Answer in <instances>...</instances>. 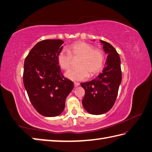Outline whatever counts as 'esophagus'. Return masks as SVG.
Here are the masks:
<instances>
[{
	"mask_svg": "<svg viewBox=\"0 0 152 152\" xmlns=\"http://www.w3.org/2000/svg\"><path fill=\"white\" fill-rule=\"evenodd\" d=\"M74 87L76 88V87H78V86L80 85V83H78V82H74Z\"/></svg>",
	"mask_w": 152,
	"mask_h": 152,
	"instance_id": "esophagus-1",
	"label": "esophagus"
}]
</instances>
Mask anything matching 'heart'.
<instances>
[{
  "label": "heart",
  "mask_w": 152,
  "mask_h": 152,
  "mask_svg": "<svg viewBox=\"0 0 152 152\" xmlns=\"http://www.w3.org/2000/svg\"><path fill=\"white\" fill-rule=\"evenodd\" d=\"M74 58L80 57L77 63L78 67L65 73V76L72 81H82L87 79L89 74L95 75L103 68L105 56L99 49H95L90 44L78 41L68 47V50H61L57 55V61L62 69H69Z\"/></svg>",
  "instance_id": "1"
}]
</instances>
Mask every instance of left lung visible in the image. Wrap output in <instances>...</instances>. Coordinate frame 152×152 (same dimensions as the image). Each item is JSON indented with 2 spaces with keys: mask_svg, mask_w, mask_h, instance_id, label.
Listing matches in <instances>:
<instances>
[{
  "mask_svg": "<svg viewBox=\"0 0 152 152\" xmlns=\"http://www.w3.org/2000/svg\"><path fill=\"white\" fill-rule=\"evenodd\" d=\"M100 42L107 55L105 66L96 78L80 84L85 90L83 107L91 115L105 113L112 108L122 81L119 55L110 43L102 40Z\"/></svg>",
  "mask_w": 152,
  "mask_h": 152,
  "instance_id": "1",
  "label": "left lung"
}]
</instances>
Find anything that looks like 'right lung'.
<instances>
[{"label":"right lung","instance_id":"add662e5","mask_svg":"<svg viewBox=\"0 0 152 152\" xmlns=\"http://www.w3.org/2000/svg\"><path fill=\"white\" fill-rule=\"evenodd\" d=\"M63 43L61 39L39 41L24 61L23 85L34 107L45 117L61 115L74 88V83L62 75L57 61Z\"/></svg>","mask_w":152,"mask_h":152}]
</instances>
